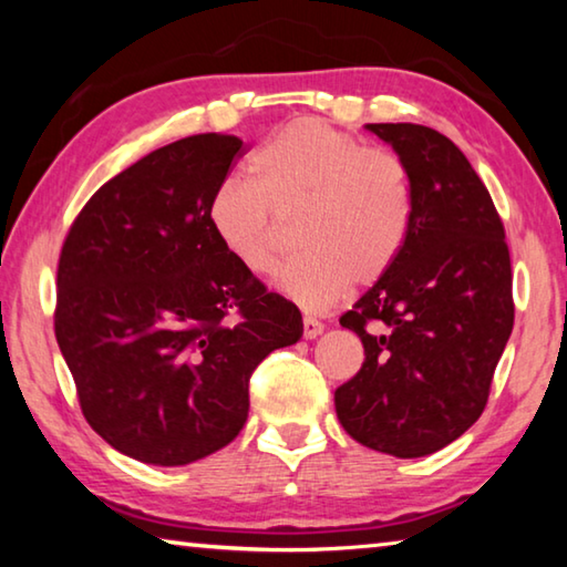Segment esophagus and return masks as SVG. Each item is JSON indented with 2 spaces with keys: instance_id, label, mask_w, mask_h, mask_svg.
<instances>
[{
  "instance_id": "esophagus-1",
  "label": "esophagus",
  "mask_w": 567,
  "mask_h": 567,
  "mask_svg": "<svg viewBox=\"0 0 567 567\" xmlns=\"http://www.w3.org/2000/svg\"><path fill=\"white\" fill-rule=\"evenodd\" d=\"M322 330H324V324L318 322L315 318H305V320H302V334H305V340H315V338H318V334H322Z\"/></svg>"
}]
</instances>
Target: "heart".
<instances>
[{
  "label": "heart",
  "instance_id": "b5f03b06",
  "mask_svg": "<svg viewBox=\"0 0 567 567\" xmlns=\"http://www.w3.org/2000/svg\"><path fill=\"white\" fill-rule=\"evenodd\" d=\"M412 182L402 162L320 120H295L249 157V179L229 177L209 197L219 247L247 275L272 270L280 225L297 215V252L275 287L305 310H324L352 280L370 285L405 247Z\"/></svg>",
  "mask_w": 567,
  "mask_h": 567
}]
</instances>
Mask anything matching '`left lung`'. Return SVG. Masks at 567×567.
I'll return each instance as SVG.
<instances>
[{"label":"left lung","instance_id":"obj_1","mask_svg":"<svg viewBox=\"0 0 567 567\" xmlns=\"http://www.w3.org/2000/svg\"><path fill=\"white\" fill-rule=\"evenodd\" d=\"M364 127L405 165L415 209L398 260L340 318L364 362L334 390V410L364 447L422 457L483 415L513 332L511 252L491 192L445 134Z\"/></svg>","mask_w":567,"mask_h":567}]
</instances>
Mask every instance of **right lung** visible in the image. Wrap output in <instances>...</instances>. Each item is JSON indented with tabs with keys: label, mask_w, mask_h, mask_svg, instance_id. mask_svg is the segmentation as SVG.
Listing matches in <instances>:
<instances>
[{
	"label": "right lung",
	"mask_w": 567,
	"mask_h": 567,
	"mask_svg": "<svg viewBox=\"0 0 567 567\" xmlns=\"http://www.w3.org/2000/svg\"><path fill=\"white\" fill-rule=\"evenodd\" d=\"M243 150L207 132L150 152L94 192L62 245L56 342L94 433L140 463L187 465L233 443L255 368L302 338L300 310L209 227Z\"/></svg>",
	"instance_id": "1"
}]
</instances>
